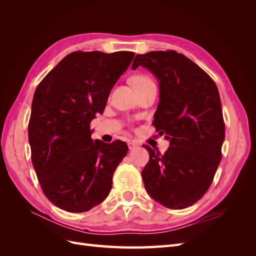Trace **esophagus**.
Segmentation results:
<instances>
[{"instance_id": "34e87169", "label": "esophagus", "mask_w": 256, "mask_h": 256, "mask_svg": "<svg viewBox=\"0 0 256 256\" xmlns=\"http://www.w3.org/2000/svg\"><path fill=\"white\" fill-rule=\"evenodd\" d=\"M138 146V144L136 142H134V141H130V142H128V147H129V150H132L136 148Z\"/></svg>"}]
</instances>
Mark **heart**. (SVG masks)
Returning a JSON list of instances; mask_svg holds the SVG:
<instances>
[{"label": "heart", "instance_id": "1", "mask_svg": "<svg viewBox=\"0 0 256 256\" xmlns=\"http://www.w3.org/2000/svg\"><path fill=\"white\" fill-rule=\"evenodd\" d=\"M132 82H134L136 88H138V86H142V85L150 83V82H152V81H150V79L147 78V76H136V78H134Z\"/></svg>", "mask_w": 256, "mask_h": 256}]
</instances>
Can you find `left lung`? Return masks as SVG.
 Here are the masks:
<instances>
[{
  "label": "left lung",
  "instance_id": "1",
  "mask_svg": "<svg viewBox=\"0 0 256 256\" xmlns=\"http://www.w3.org/2000/svg\"><path fill=\"white\" fill-rule=\"evenodd\" d=\"M138 66L159 81L152 125L170 141L164 154L145 146L146 192L164 207L187 208L207 192L222 158L226 127L218 88L202 68L173 50L138 54L131 67Z\"/></svg>",
  "mask_w": 256,
  "mask_h": 256
}]
</instances>
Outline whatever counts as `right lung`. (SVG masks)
Here are the masks:
<instances>
[{"mask_svg": "<svg viewBox=\"0 0 256 256\" xmlns=\"http://www.w3.org/2000/svg\"><path fill=\"white\" fill-rule=\"evenodd\" d=\"M134 52L76 51L35 90L28 122L32 162L44 196L70 212H84L109 196L128 146L92 140L90 124L104 113L111 90Z\"/></svg>", "mask_w": 256, "mask_h": 256, "instance_id": "add662e5", "label": "right lung"}]
</instances>
